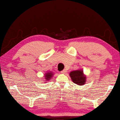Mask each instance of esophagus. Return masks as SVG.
Masks as SVG:
<instances>
[{"label":"esophagus","mask_w":120,"mask_h":120,"mask_svg":"<svg viewBox=\"0 0 120 120\" xmlns=\"http://www.w3.org/2000/svg\"><path fill=\"white\" fill-rule=\"evenodd\" d=\"M66 71H66V70L65 69V70L62 71L61 72V73H63V74H65L66 73Z\"/></svg>","instance_id":"1"}]
</instances>
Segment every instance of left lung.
<instances>
[{
	"label": "left lung",
	"instance_id": "obj_1",
	"mask_svg": "<svg viewBox=\"0 0 120 120\" xmlns=\"http://www.w3.org/2000/svg\"><path fill=\"white\" fill-rule=\"evenodd\" d=\"M69 75L73 83L79 86H83L87 81V76L82 69L72 71L70 72Z\"/></svg>",
	"mask_w": 120,
	"mask_h": 120
}]
</instances>
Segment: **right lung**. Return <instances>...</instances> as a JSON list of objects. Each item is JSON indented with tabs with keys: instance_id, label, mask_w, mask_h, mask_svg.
I'll return each instance as SVG.
<instances>
[{
	"instance_id": "obj_1",
	"label": "right lung",
	"mask_w": 120,
	"mask_h": 120,
	"mask_svg": "<svg viewBox=\"0 0 120 120\" xmlns=\"http://www.w3.org/2000/svg\"><path fill=\"white\" fill-rule=\"evenodd\" d=\"M54 73L52 71H48L46 72V73L44 74V82H47V81H50L52 80L53 75H54Z\"/></svg>"
}]
</instances>
